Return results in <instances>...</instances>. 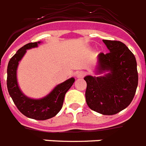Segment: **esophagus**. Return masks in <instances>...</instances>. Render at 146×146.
<instances>
[{"label": "esophagus", "mask_w": 146, "mask_h": 146, "mask_svg": "<svg viewBox=\"0 0 146 146\" xmlns=\"http://www.w3.org/2000/svg\"><path fill=\"white\" fill-rule=\"evenodd\" d=\"M85 74H86V73H85L84 72H82V71L78 72L76 74L77 78H84V77L85 76Z\"/></svg>", "instance_id": "obj_1"}]
</instances>
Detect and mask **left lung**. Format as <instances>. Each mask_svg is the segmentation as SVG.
I'll return each mask as SVG.
<instances>
[{
    "label": "left lung",
    "mask_w": 146,
    "mask_h": 146,
    "mask_svg": "<svg viewBox=\"0 0 146 146\" xmlns=\"http://www.w3.org/2000/svg\"><path fill=\"white\" fill-rule=\"evenodd\" d=\"M109 53L97 56L95 74L87 75L85 93L87 106L104 115H112L132 102L137 85L138 72L135 56L125 44L102 40Z\"/></svg>",
    "instance_id": "1"
}]
</instances>
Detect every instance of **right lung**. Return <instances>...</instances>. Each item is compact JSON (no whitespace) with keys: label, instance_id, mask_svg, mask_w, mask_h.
<instances>
[{"label":"right lung","instance_id":"add662e5","mask_svg":"<svg viewBox=\"0 0 146 146\" xmlns=\"http://www.w3.org/2000/svg\"><path fill=\"white\" fill-rule=\"evenodd\" d=\"M40 43V41H38L25 44L10 59L7 66V85L10 97L22 114L29 118L44 121L56 116L61 110L65 95L74 84L75 79L71 78L56 85L50 93L40 99L28 97L23 93L17 81L19 62L28 50L38 47Z\"/></svg>","mask_w":146,"mask_h":146}]
</instances>
